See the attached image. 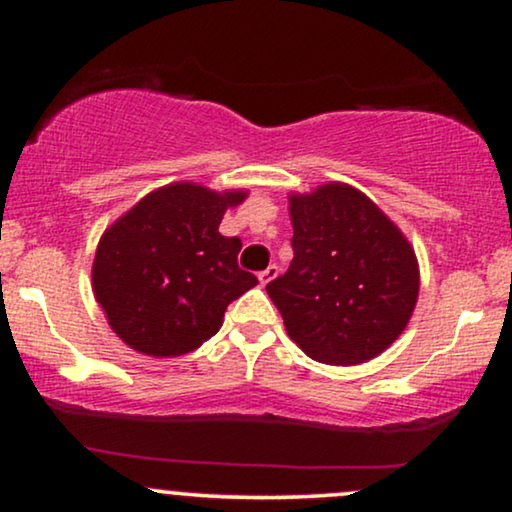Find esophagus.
Wrapping results in <instances>:
<instances>
[{"label":"esophagus","instance_id":"esophagus-1","mask_svg":"<svg viewBox=\"0 0 512 512\" xmlns=\"http://www.w3.org/2000/svg\"><path fill=\"white\" fill-rule=\"evenodd\" d=\"M277 275H279L277 265H268V268H265L263 272H258V282H261V284L265 286V284H270L272 279H275Z\"/></svg>","mask_w":512,"mask_h":512}]
</instances>
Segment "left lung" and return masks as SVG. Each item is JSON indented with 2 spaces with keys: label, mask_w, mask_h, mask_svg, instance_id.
<instances>
[{
  "label": "left lung",
  "mask_w": 512,
  "mask_h": 512,
  "mask_svg": "<svg viewBox=\"0 0 512 512\" xmlns=\"http://www.w3.org/2000/svg\"><path fill=\"white\" fill-rule=\"evenodd\" d=\"M289 216L293 261L265 286L289 338L328 366L380 356L417 305L419 263L408 237L342 181L291 193Z\"/></svg>",
  "instance_id": "obj_1"
}]
</instances>
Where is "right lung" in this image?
Segmentation results:
<instances>
[{
	"label": "right lung",
	"instance_id": "obj_1",
	"mask_svg": "<svg viewBox=\"0 0 512 512\" xmlns=\"http://www.w3.org/2000/svg\"><path fill=\"white\" fill-rule=\"evenodd\" d=\"M247 191L174 181L144 195L100 237L93 291L111 331L139 354L172 359L198 349L226 307L258 279L240 270L242 242L219 233Z\"/></svg>",
	"mask_w": 512,
	"mask_h": 512
}]
</instances>
